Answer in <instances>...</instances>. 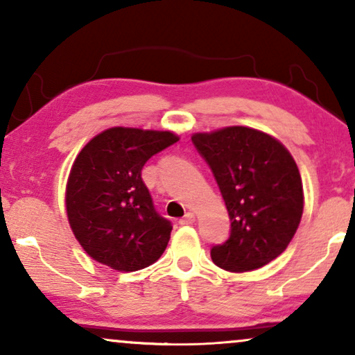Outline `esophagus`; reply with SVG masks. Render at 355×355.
Listing matches in <instances>:
<instances>
[{"instance_id":"esophagus-1","label":"esophagus","mask_w":355,"mask_h":355,"mask_svg":"<svg viewBox=\"0 0 355 355\" xmlns=\"http://www.w3.org/2000/svg\"><path fill=\"white\" fill-rule=\"evenodd\" d=\"M196 221V215H193V213H186V215H184L181 220H179V225H182V226H187V225H192V223Z\"/></svg>"}]
</instances>
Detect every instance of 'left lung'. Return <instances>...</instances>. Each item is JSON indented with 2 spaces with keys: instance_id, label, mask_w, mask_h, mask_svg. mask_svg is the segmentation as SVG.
I'll list each match as a JSON object with an SVG mask.
<instances>
[{
  "instance_id": "8db88e82",
  "label": "left lung",
  "mask_w": 355,
  "mask_h": 355,
  "mask_svg": "<svg viewBox=\"0 0 355 355\" xmlns=\"http://www.w3.org/2000/svg\"><path fill=\"white\" fill-rule=\"evenodd\" d=\"M192 142L210 164L231 218V234L211 249L231 273L261 268L293 241L304 211V189L289 150L263 130L230 125L197 132Z\"/></svg>"
}]
</instances>
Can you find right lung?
I'll use <instances>...</instances> for the list:
<instances>
[{
  "label": "right lung",
  "instance_id": "right-lung-1",
  "mask_svg": "<svg viewBox=\"0 0 355 355\" xmlns=\"http://www.w3.org/2000/svg\"><path fill=\"white\" fill-rule=\"evenodd\" d=\"M178 140L171 130L118 125L77 155L66 184L67 221L95 261L129 273L162 257L173 226L155 211L140 174L148 158Z\"/></svg>",
  "mask_w": 355,
  "mask_h": 355
}]
</instances>
